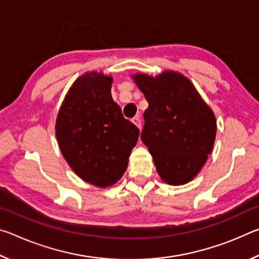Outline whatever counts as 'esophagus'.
I'll use <instances>...</instances> for the list:
<instances>
[{
    "label": "esophagus",
    "instance_id": "esophagus-1",
    "mask_svg": "<svg viewBox=\"0 0 259 259\" xmlns=\"http://www.w3.org/2000/svg\"><path fill=\"white\" fill-rule=\"evenodd\" d=\"M131 121H133V123L136 125V126H137V128H142V121H140V117L139 116H135L134 117V119L133 120H131Z\"/></svg>",
    "mask_w": 259,
    "mask_h": 259
}]
</instances>
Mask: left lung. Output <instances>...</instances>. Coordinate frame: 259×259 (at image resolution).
<instances>
[{
    "mask_svg": "<svg viewBox=\"0 0 259 259\" xmlns=\"http://www.w3.org/2000/svg\"><path fill=\"white\" fill-rule=\"evenodd\" d=\"M148 107L140 135L161 179L170 185L191 182L202 169L216 138V117L195 87L181 73L131 76Z\"/></svg>",
    "mask_w": 259,
    "mask_h": 259,
    "instance_id": "1",
    "label": "left lung"
}]
</instances>
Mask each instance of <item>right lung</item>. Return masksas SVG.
<instances>
[{"mask_svg":"<svg viewBox=\"0 0 259 259\" xmlns=\"http://www.w3.org/2000/svg\"><path fill=\"white\" fill-rule=\"evenodd\" d=\"M113 78L91 72L69 88L56 121L61 154L87 183L107 187L123 176L139 129L111 95Z\"/></svg>","mask_w":259,"mask_h":259,"instance_id":"right-lung-1","label":"right lung"}]
</instances>
